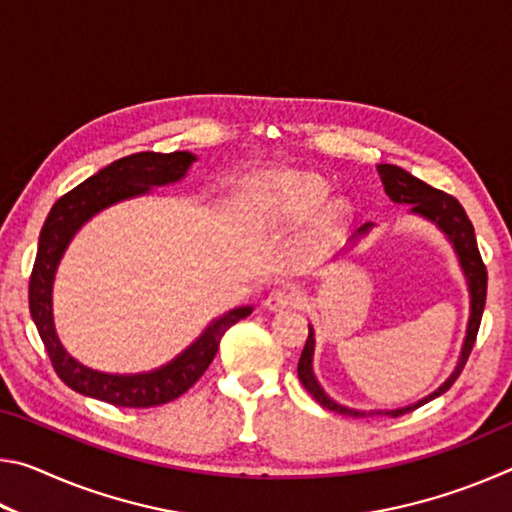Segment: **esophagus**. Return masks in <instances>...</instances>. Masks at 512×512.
<instances>
[{"label": "esophagus", "mask_w": 512, "mask_h": 512, "mask_svg": "<svg viewBox=\"0 0 512 512\" xmlns=\"http://www.w3.org/2000/svg\"><path fill=\"white\" fill-rule=\"evenodd\" d=\"M264 305L271 309V311H282V309H287V307L298 305V293L293 291L291 287H277V289H273L271 293H268V298H266Z\"/></svg>", "instance_id": "obj_1"}]
</instances>
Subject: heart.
<instances>
[{"label": "heart", "instance_id": "1", "mask_svg": "<svg viewBox=\"0 0 512 512\" xmlns=\"http://www.w3.org/2000/svg\"><path fill=\"white\" fill-rule=\"evenodd\" d=\"M327 194L329 183L323 176L305 171H289L259 185L257 201L275 221H298L314 212L325 201ZM348 214L350 207L345 201L327 203L325 210L314 221L311 237L316 241H327L329 237H334L345 219H348Z\"/></svg>", "mask_w": 512, "mask_h": 512}]
</instances>
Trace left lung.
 I'll return each instance as SVG.
<instances>
[{"mask_svg":"<svg viewBox=\"0 0 512 512\" xmlns=\"http://www.w3.org/2000/svg\"><path fill=\"white\" fill-rule=\"evenodd\" d=\"M381 183H384L386 194L393 198L395 203H409L411 212L427 216L429 221L438 225L445 235L452 239V244L458 253V259H461V266L467 277V284H470V296H472V314H470V325H467V336L463 343V352L461 359H458V366L452 372L443 386L438 388L436 393H431L429 397H424L418 404L404 406V409L397 411H354L348 409V406L336 404L334 400H329L325 395L323 388L318 386V381L314 377V370H311V357H314V329L309 327V339L305 343V350L300 354L298 361V377L302 381V386L307 388L311 397L325 409L341 413V415H350V418H366V415H391V418H400L404 413H411L415 409H420L422 404H427L429 400H436L438 395H443L445 391L452 388L454 381L461 375L467 359H470V352L474 348L476 334H479V325H481V316H483V307H485V293H488V271H485V264L479 253V246H476V237H474V225L470 221V216L465 214L463 205L456 201L452 194L443 192V189H436L427 183H422L420 178L411 176L409 171H404L402 167H395V164H379L377 167ZM370 225H363V230H368Z\"/></svg>","mask_w":512,"mask_h":512,"instance_id":"8db88e82","label":"left lung"}]
</instances>
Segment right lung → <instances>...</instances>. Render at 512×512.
<instances>
[{
  "instance_id": "add662e5",
  "label": "right lung",
  "mask_w": 512,
  "mask_h": 512,
  "mask_svg": "<svg viewBox=\"0 0 512 512\" xmlns=\"http://www.w3.org/2000/svg\"><path fill=\"white\" fill-rule=\"evenodd\" d=\"M194 160V155L187 151H142L126 155L83 180L51 207L40 230L36 264H33L29 277V309L40 339L45 343L51 366L72 391L112 406H124V409H149V406L167 404L187 393L210 368L219 352L225 329L253 311L250 307H239L214 320L201 334V339L189 345L178 359L160 370L146 372V375H106V372L85 368L69 357L56 336L54 318H51V282H54L56 266L74 232L103 207L146 194L155 185L176 183L185 176Z\"/></svg>"
}]
</instances>
